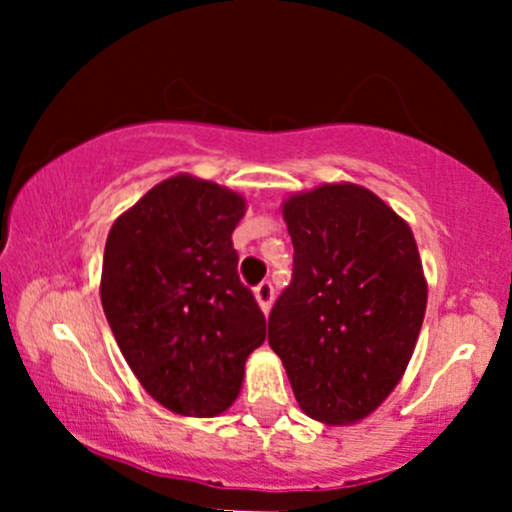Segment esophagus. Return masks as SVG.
<instances>
[{"label": "esophagus", "instance_id": "1", "mask_svg": "<svg viewBox=\"0 0 512 512\" xmlns=\"http://www.w3.org/2000/svg\"><path fill=\"white\" fill-rule=\"evenodd\" d=\"M272 298H274V286L269 284V281H262V284L255 289V301L262 308L264 315H267L269 308H272Z\"/></svg>", "mask_w": 512, "mask_h": 512}]
</instances>
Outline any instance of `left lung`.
<instances>
[{"label": "left lung", "instance_id": "8db88e82", "mask_svg": "<svg viewBox=\"0 0 512 512\" xmlns=\"http://www.w3.org/2000/svg\"><path fill=\"white\" fill-rule=\"evenodd\" d=\"M293 281L269 315V346L310 419L351 426L407 370L428 284L409 223L375 192L325 182L281 204Z\"/></svg>", "mask_w": 512, "mask_h": 512}]
</instances>
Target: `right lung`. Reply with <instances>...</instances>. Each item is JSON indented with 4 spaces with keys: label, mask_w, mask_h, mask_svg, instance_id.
I'll return each instance as SVG.
<instances>
[{
    "label": "right lung",
    "mask_w": 512,
    "mask_h": 512,
    "mask_svg": "<svg viewBox=\"0 0 512 512\" xmlns=\"http://www.w3.org/2000/svg\"><path fill=\"white\" fill-rule=\"evenodd\" d=\"M245 209L240 192L180 173L122 211L108 233L105 317L139 383L173 414H223L267 337L231 240Z\"/></svg>",
    "instance_id": "1"
}]
</instances>
